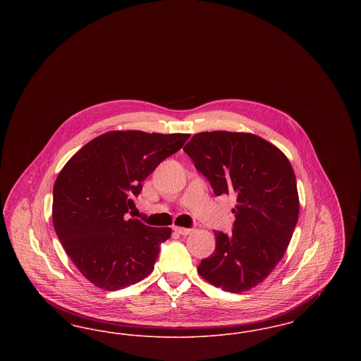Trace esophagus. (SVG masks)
Here are the masks:
<instances>
[{
  "instance_id": "1",
  "label": "esophagus",
  "mask_w": 361,
  "mask_h": 361,
  "mask_svg": "<svg viewBox=\"0 0 361 361\" xmlns=\"http://www.w3.org/2000/svg\"><path fill=\"white\" fill-rule=\"evenodd\" d=\"M173 230H174L176 233L181 234V235H188V234H190V233L193 231V228H187V227H173Z\"/></svg>"
}]
</instances>
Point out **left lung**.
Masks as SVG:
<instances>
[{"mask_svg": "<svg viewBox=\"0 0 361 361\" xmlns=\"http://www.w3.org/2000/svg\"><path fill=\"white\" fill-rule=\"evenodd\" d=\"M184 152L216 196L237 197L233 233L214 231L215 252L202 259L197 271L224 291H249L275 269L298 222L291 164L272 143L245 133H200Z\"/></svg>", "mask_w": 361, "mask_h": 361, "instance_id": "obj_1", "label": "left lung"}]
</instances>
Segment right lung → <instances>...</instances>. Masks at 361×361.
<instances>
[{"mask_svg":"<svg viewBox=\"0 0 361 361\" xmlns=\"http://www.w3.org/2000/svg\"><path fill=\"white\" fill-rule=\"evenodd\" d=\"M189 134L111 131L69 159L52 192V224L73 264L99 288L118 291L150 275L171 227L127 219L143 180Z\"/></svg>","mask_w":361,"mask_h":361,"instance_id":"obj_1","label":"right lung"}]
</instances>
